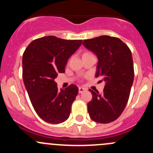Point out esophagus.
Masks as SVG:
<instances>
[{"mask_svg": "<svg viewBox=\"0 0 153 153\" xmlns=\"http://www.w3.org/2000/svg\"><path fill=\"white\" fill-rule=\"evenodd\" d=\"M86 89L84 87H81V86H80L79 88H78V92H79V93H82V92H84V91H86Z\"/></svg>", "mask_w": 153, "mask_h": 153, "instance_id": "obj_1", "label": "esophagus"}]
</instances>
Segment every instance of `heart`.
Returning <instances> with one entry per match:
<instances>
[{
	"label": "heart",
	"mask_w": 153,
	"mask_h": 153,
	"mask_svg": "<svg viewBox=\"0 0 153 153\" xmlns=\"http://www.w3.org/2000/svg\"><path fill=\"white\" fill-rule=\"evenodd\" d=\"M86 54H90V52H85V53H84V55H86Z\"/></svg>",
	"instance_id": "b5f03b06"
}]
</instances>
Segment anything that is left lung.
Segmentation results:
<instances>
[{
    "label": "left lung",
    "mask_w": 153,
    "mask_h": 153,
    "mask_svg": "<svg viewBox=\"0 0 153 153\" xmlns=\"http://www.w3.org/2000/svg\"><path fill=\"white\" fill-rule=\"evenodd\" d=\"M83 44L98 57L95 77L105 82L101 93L89 89L92 95L87 104L89 117L101 124L112 122L126 107L133 83L131 51L119 38L108 35L84 40Z\"/></svg>",
    "instance_id": "8db88e82"
}]
</instances>
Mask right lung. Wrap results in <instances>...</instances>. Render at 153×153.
Instances as JSON below:
<instances>
[{"label": "right lung", "instance_id": "obj_1", "mask_svg": "<svg viewBox=\"0 0 153 153\" xmlns=\"http://www.w3.org/2000/svg\"><path fill=\"white\" fill-rule=\"evenodd\" d=\"M81 44L82 40H64L49 35L34 40L24 51V85L34 109L46 122L60 124L69 117L78 88L71 84L58 90L55 78L59 72H65L68 59Z\"/></svg>", "mask_w": 153, "mask_h": 153}]
</instances>
